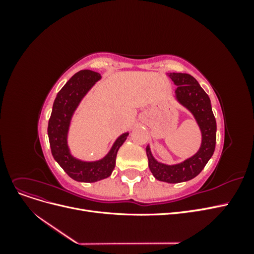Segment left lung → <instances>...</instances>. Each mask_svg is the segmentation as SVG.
<instances>
[{
	"label": "left lung",
	"mask_w": 254,
	"mask_h": 254,
	"mask_svg": "<svg viewBox=\"0 0 254 254\" xmlns=\"http://www.w3.org/2000/svg\"><path fill=\"white\" fill-rule=\"evenodd\" d=\"M167 76L177 86L175 99L190 112L200 130V147L193 156L176 164L159 162L153 157L149 145L146 147V155L149 170L157 180L179 183L195 178L212 158L216 144V120L212 111L209 95L193 76L186 73H167Z\"/></svg>",
	"instance_id": "obj_1"
}]
</instances>
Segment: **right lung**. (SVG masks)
<instances>
[{
  "label": "right lung",
  "instance_id": "add662e5",
  "mask_svg": "<svg viewBox=\"0 0 254 254\" xmlns=\"http://www.w3.org/2000/svg\"><path fill=\"white\" fill-rule=\"evenodd\" d=\"M101 79V74L90 70L74 74L58 92L49 121L48 134L53 157L72 179L79 182L108 178L114 170L118 151L129 135V132H124L118 136L107 155L99 160L83 161L72 155L67 143L72 119L83 97Z\"/></svg>",
  "mask_w": 254,
  "mask_h": 254
}]
</instances>
